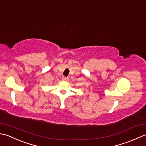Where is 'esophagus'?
Wrapping results in <instances>:
<instances>
[{
	"label": "esophagus",
	"instance_id": "obj_1",
	"mask_svg": "<svg viewBox=\"0 0 146 146\" xmlns=\"http://www.w3.org/2000/svg\"><path fill=\"white\" fill-rule=\"evenodd\" d=\"M62 80H63V81H69V77H65V76L62 77Z\"/></svg>",
	"mask_w": 146,
	"mask_h": 146
}]
</instances>
